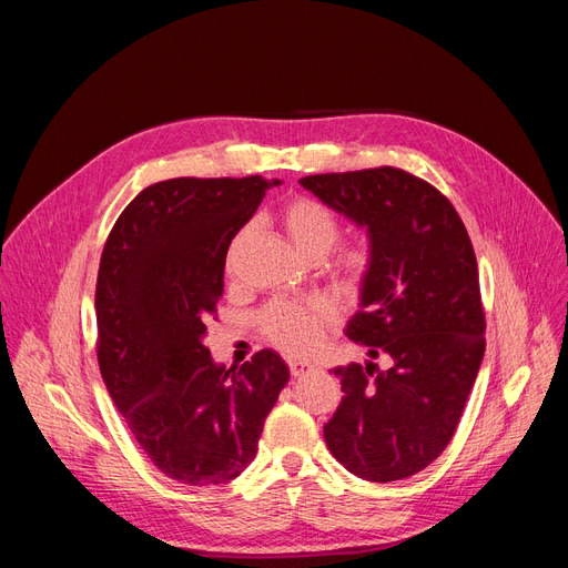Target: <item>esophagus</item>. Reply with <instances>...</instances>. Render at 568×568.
Segmentation results:
<instances>
[{
	"instance_id": "34e87169",
	"label": "esophagus",
	"mask_w": 568,
	"mask_h": 568,
	"mask_svg": "<svg viewBox=\"0 0 568 568\" xmlns=\"http://www.w3.org/2000/svg\"><path fill=\"white\" fill-rule=\"evenodd\" d=\"M288 369H291V376H303L307 369H311V365L303 363V359H288Z\"/></svg>"
}]
</instances>
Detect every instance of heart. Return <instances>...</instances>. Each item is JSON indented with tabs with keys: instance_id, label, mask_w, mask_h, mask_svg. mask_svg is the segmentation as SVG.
I'll list each match as a JSON object with an SVG mask.
<instances>
[{
	"instance_id": "obj_1",
	"label": "heart",
	"mask_w": 568,
	"mask_h": 568,
	"mask_svg": "<svg viewBox=\"0 0 568 568\" xmlns=\"http://www.w3.org/2000/svg\"><path fill=\"white\" fill-rule=\"evenodd\" d=\"M284 230L294 246L305 257H324L338 242V220L315 199H294L282 211ZM253 225H244L232 239L227 248V272H234L239 255H242L248 239L253 236ZM369 255L365 248H346L338 255V270L343 277L357 282L367 272ZM338 322L336 307L324 298L307 301H274L261 315V329L274 346L291 355H313Z\"/></svg>"
}]
</instances>
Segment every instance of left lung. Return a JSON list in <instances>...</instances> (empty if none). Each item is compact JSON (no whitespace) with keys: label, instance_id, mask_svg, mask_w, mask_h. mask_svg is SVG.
I'll list each match as a JSON object with an SVG mask.
<instances>
[{"label":"left lung","instance_id":"obj_1","mask_svg":"<svg viewBox=\"0 0 568 568\" xmlns=\"http://www.w3.org/2000/svg\"><path fill=\"white\" fill-rule=\"evenodd\" d=\"M365 227L369 265L346 334L382 354L336 367L343 398L324 440L351 474L388 484L428 467L455 436L486 351L471 239L436 186L400 168L303 178Z\"/></svg>","mask_w":568,"mask_h":568}]
</instances>
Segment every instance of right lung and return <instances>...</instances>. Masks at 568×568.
Returning a JSON list of instances; mask_svg holds the SVG:
<instances>
[{
    "mask_svg": "<svg viewBox=\"0 0 568 568\" xmlns=\"http://www.w3.org/2000/svg\"><path fill=\"white\" fill-rule=\"evenodd\" d=\"M277 184L261 175L156 182L128 203L101 253V376L140 448L184 486L242 474L288 382L270 348L227 369L203 343L232 239Z\"/></svg>",
    "mask_w": 568,
    "mask_h": 568,
    "instance_id": "1",
    "label": "right lung"
}]
</instances>
